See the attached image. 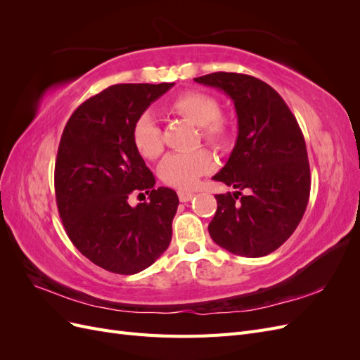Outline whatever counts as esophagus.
Listing matches in <instances>:
<instances>
[{
	"instance_id": "34e87169",
	"label": "esophagus",
	"mask_w": 360,
	"mask_h": 360,
	"mask_svg": "<svg viewBox=\"0 0 360 360\" xmlns=\"http://www.w3.org/2000/svg\"><path fill=\"white\" fill-rule=\"evenodd\" d=\"M177 193H179V200L181 202H188V201H191L195 197V193L189 192V191H179Z\"/></svg>"
}]
</instances>
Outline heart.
<instances>
[{
    "mask_svg": "<svg viewBox=\"0 0 360 360\" xmlns=\"http://www.w3.org/2000/svg\"><path fill=\"white\" fill-rule=\"evenodd\" d=\"M169 110L200 126L201 138L210 146L222 148L230 141V124L221 115V106L214 97L200 91H186L169 103ZM132 143L144 159L153 160L160 156L163 141L153 114L144 112L138 117L132 127ZM213 167V156L204 148L188 153H171L159 165V177L171 188L186 191L195 188L200 177L210 172Z\"/></svg>",
    "mask_w": 360,
    "mask_h": 360,
    "instance_id": "heart-1",
    "label": "heart"
}]
</instances>
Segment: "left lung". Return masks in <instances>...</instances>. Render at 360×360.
<instances>
[{
    "label": "left lung",
    "instance_id": "8db88e82",
    "mask_svg": "<svg viewBox=\"0 0 360 360\" xmlns=\"http://www.w3.org/2000/svg\"><path fill=\"white\" fill-rule=\"evenodd\" d=\"M193 81L224 91L237 114L236 146L213 176L236 191L214 197L210 237L236 255H269L296 230L309 200V162L297 120L284 99L254 76L216 72Z\"/></svg>",
    "mask_w": 360,
    "mask_h": 360
}]
</instances>
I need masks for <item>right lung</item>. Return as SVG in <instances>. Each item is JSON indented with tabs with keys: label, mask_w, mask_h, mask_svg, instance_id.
Listing matches in <instances>:
<instances>
[{
	"label": "right lung",
	"mask_w": 360,
	"mask_h": 360,
	"mask_svg": "<svg viewBox=\"0 0 360 360\" xmlns=\"http://www.w3.org/2000/svg\"><path fill=\"white\" fill-rule=\"evenodd\" d=\"M172 85L108 86L76 108L63 130L56 162L60 217L76 249L112 274L147 269L171 242L179 197L155 188V176L132 143V127ZM138 191L150 201L132 207L128 197Z\"/></svg>",
	"instance_id": "obj_1"
}]
</instances>
